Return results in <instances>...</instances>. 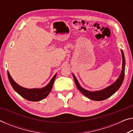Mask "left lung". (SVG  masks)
<instances>
[{
  "mask_svg": "<svg viewBox=\"0 0 133 133\" xmlns=\"http://www.w3.org/2000/svg\"><path fill=\"white\" fill-rule=\"evenodd\" d=\"M121 54H122V57H123V67H122V71L121 74H120L119 77L118 78L117 81H116L112 85H110L108 87L105 88L104 89H102L99 91H96V92H90L88 91L87 90L84 89L82 88L79 84L76 78L73 75V78H74V81L76 85L77 89L81 91L84 95L88 97V98L94 101H102L105 100L106 99L108 98L109 97L112 96V95L117 92V90L119 89L120 86H121L123 82L124 81V74H125V58H124V55L123 51L121 50Z\"/></svg>",
  "mask_w": 133,
  "mask_h": 133,
  "instance_id": "8db88e82",
  "label": "left lung"
}]
</instances>
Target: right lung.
Segmentation results:
<instances>
[{
  "instance_id": "obj_1",
  "label": "right lung",
  "mask_w": 133,
  "mask_h": 133,
  "mask_svg": "<svg viewBox=\"0 0 133 133\" xmlns=\"http://www.w3.org/2000/svg\"><path fill=\"white\" fill-rule=\"evenodd\" d=\"M56 75V74L54 75L50 81V83L43 88H41V89H26V88H22V86L18 85L10 76L9 71H8V79H9V81L14 89L25 99L34 101V102L41 101L47 96L50 92L51 91Z\"/></svg>"
}]
</instances>
